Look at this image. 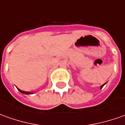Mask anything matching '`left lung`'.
Instances as JSON below:
<instances>
[{
    "label": "left lung",
    "mask_w": 125,
    "mask_h": 125,
    "mask_svg": "<svg viewBox=\"0 0 125 125\" xmlns=\"http://www.w3.org/2000/svg\"><path fill=\"white\" fill-rule=\"evenodd\" d=\"M105 84H106V83H105V84H103V85H101V89L102 88L104 87V85H105Z\"/></svg>",
    "instance_id": "obj_1"
}]
</instances>
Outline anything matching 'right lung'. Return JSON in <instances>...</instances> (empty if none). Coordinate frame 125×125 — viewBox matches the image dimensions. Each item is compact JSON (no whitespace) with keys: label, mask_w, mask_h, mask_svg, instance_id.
<instances>
[{"label":"right lung","mask_w":125,"mask_h":125,"mask_svg":"<svg viewBox=\"0 0 125 125\" xmlns=\"http://www.w3.org/2000/svg\"><path fill=\"white\" fill-rule=\"evenodd\" d=\"M18 90L20 92V93H23V94H32V93H29V92H26V91H23V90H20L19 88H18Z\"/></svg>","instance_id":"1"}]
</instances>
